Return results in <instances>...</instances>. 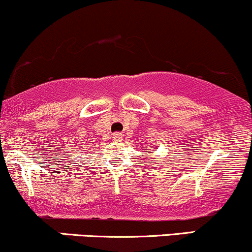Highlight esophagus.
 Masks as SVG:
<instances>
[{
    "mask_svg": "<svg viewBox=\"0 0 252 252\" xmlns=\"http://www.w3.org/2000/svg\"><path fill=\"white\" fill-rule=\"evenodd\" d=\"M112 138H114V141H116V142H121V141L123 140V134L122 132H115V134L112 135Z\"/></svg>",
    "mask_w": 252,
    "mask_h": 252,
    "instance_id": "esophagus-1",
    "label": "esophagus"
}]
</instances>
